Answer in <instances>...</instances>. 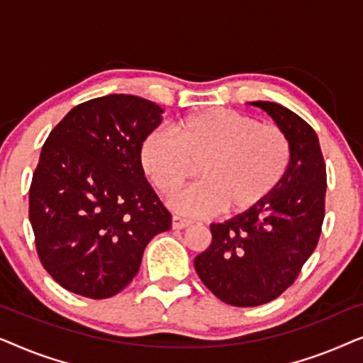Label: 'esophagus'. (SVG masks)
Returning <instances> with one entry per match:
<instances>
[{
  "instance_id": "1",
  "label": "esophagus",
  "mask_w": 363,
  "mask_h": 363,
  "mask_svg": "<svg viewBox=\"0 0 363 363\" xmlns=\"http://www.w3.org/2000/svg\"><path fill=\"white\" fill-rule=\"evenodd\" d=\"M190 225H191V221L183 220V218H180V216H173L172 218V228H173V230H185V228H188Z\"/></svg>"
}]
</instances>
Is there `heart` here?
<instances>
[{"instance_id": "b5f03b06", "label": "heart", "mask_w": 363, "mask_h": 363, "mask_svg": "<svg viewBox=\"0 0 363 363\" xmlns=\"http://www.w3.org/2000/svg\"><path fill=\"white\" fill-rule=\"evenodd\" d=\"M172 130L173 135L163 128L148 133L138 160L162 195L177 191L196 165L200 182L168 203L178 215H245L259 206L289 170L292 147L286 132L236 111L190 113Z\"/></svg>"}]
</instances>
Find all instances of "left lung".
<instances>
[{
    "label": "left lung",
    "instance_id": "obj_1",
    "mask_svg": "<svg viewBox=\"0 0 363 363\" xmlns=\"http://www.w3.org/2000/svg\"><path fill=\"white\" fill-rule=\"evenodd\" d=\"M251 106L269 113L292 147L281 185L255 210L213 223L211 245L195 257V269L218 299L255 307L279 297L314 252L325 208V163L309 123L276 102Z\"/></svg>",
    "mask_w": 363,
    "mask_h": 363
}]
</instances>
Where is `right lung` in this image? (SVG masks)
I'll return each instance as SVG.
<instances>
[{
	"instance_id": "right-lung-1",
	"label": "right lung",
	"mask_w": 363,
	"mask_h": 363,
	"mask_svg": "<svg viewBox=\"0 0 363 363\" xmlns=\"http://www.w3.org/2000/svg\"><path fill=\"white\" fill-rule=\"evenodd\" d=\"M147 99L108 94L79 104L44 142L29 188L38 256L64 289L89 299L121 292L172 215L147 182L140 145L162 123Z\"/></svg>"
}]
</instances>
